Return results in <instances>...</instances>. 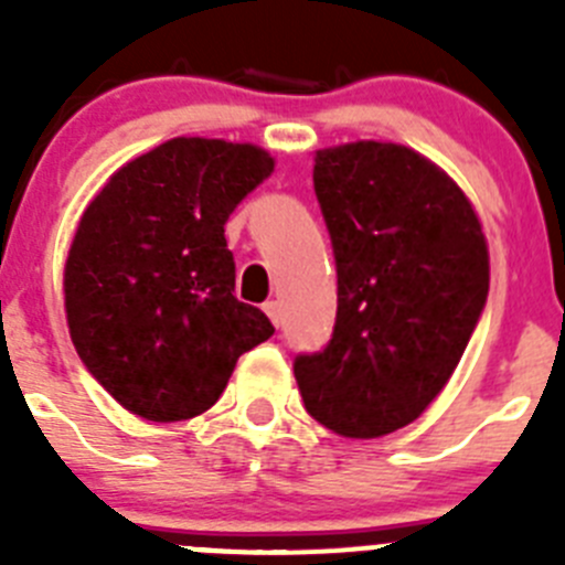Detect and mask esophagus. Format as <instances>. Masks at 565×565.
<instances>
[{"label":"esophagus","instance_id":"1","mask_svg":"<svg viewBox=\"0 0 565 565\" xmlns=\"http://www.w3.org/2000/svg\"><path fill=\"white\" fill-rule=\"evenodd\" d=\"M263 311H266L268 313V319H271V322H274V326H282V308H279V302H274V299H271V302H266V306H263Z\"/></svg>","mask_w":565,"mask_h":565}]
</instances>
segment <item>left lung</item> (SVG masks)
Masks as SVG:
<instances>
[{"mask_svg": "<svg viewBox=\"0 0 565 565\" xmlns=\"http://www.w3.org/2000/svg\"><path fill=\"white\" fill-rule=\"evenodd\" d=\"M313 192L337 259V322L322 351L294 359V376L319 424L387 436L461 362L487 306V239L461 189L398 143L319 149Z\"/></svg>", "mask_w": 565, "mask_h": 565, "instance_id": "obj_1", "label": "left lung"}]
</instances>
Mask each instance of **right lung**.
Segmentation results:
<instances>
[{"instance_id":"right-lung-1","label":"right lung","mask_w":565,"mask_h":565,"mask_svg":"<svg viewBox=\"0 0 565 565\" xmlns=\"http://www.w3.org/2000/svg\"><path fill=\"white\" fill-rule=\"evenodd\" d=\"M274 172L252 143L172 138L121 167L82 214L64 308L84 367L129 413L183 422L274 333L234 297L226 221Z\"/></svg>"}]
</instances>
